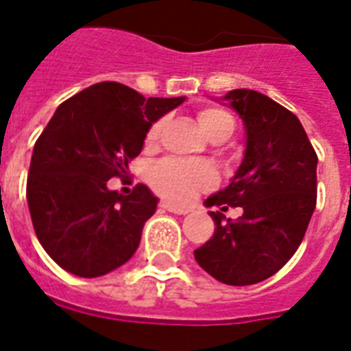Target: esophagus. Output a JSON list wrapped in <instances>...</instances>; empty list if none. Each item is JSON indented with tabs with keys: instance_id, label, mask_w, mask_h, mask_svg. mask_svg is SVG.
<instances>
[{
	"instance_id": "obj_1",
	"label": "esophagus",
	"mask_w": 351,
	"mask_h": 351,
	"mask_svg": "<svg viewBox=\"0 0 351 351\" xmlns=\"http://www.w3.org/2000/svg\"><path fill=\"white\" fill-rule=\"evenodd\" d=\"M162 208H165L167 212H173V214H188L189 208L186 206H175V204H171V202H162Z\"/></svg>"
}]
</instances>
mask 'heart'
Wrapping results in <instances>:
<instances>
[{"instance_id": "obj_1", "label": "heart", "mask_w": 351, "mask_h": 351, "mask_svg": "<svg viewBox=\"0 0 351 351\" xmlns=\"http://www.w3.org/2000/svg\"><path fill=\"white\" fill-rule=\"evenodd\" d=\"M199 128L208 137L215 134H232L234 121L227 111L217 108H204L197 113ZM163 121H158L149 128L145 145L154 147L160 134H162ZM217 180L215 171L208 163L201 162H180V160H163L152 169L150 173V184L162 197L173 202H188L191 197L212 188Z\"/></svg>"}]
</instances>
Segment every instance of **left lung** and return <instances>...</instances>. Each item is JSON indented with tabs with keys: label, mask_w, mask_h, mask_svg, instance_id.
I'll list each match as a JSON object with an SVG mask.
<instances>
[{
	"label": "left lung",
	"mask_w": 351,
	"mask_h": 351,
	"mask_svg": "<svg viewBox=\"0 0 351 351\" xmlns=\"http://www.w3.org/2000/svg\"><path fill=\"white\" fill-rule=\"evenodd\" d=\"M219 100L240 115L245 150L230 184L204 204L243 214L223 221L221 212H208L214 234L193 255L219 282L247 287L277 274L300 247L316 206L318 156L300 119L269 96L234 89Z\"/></svg>",
	"instance_id": "8db88e82"
}]
</instances>
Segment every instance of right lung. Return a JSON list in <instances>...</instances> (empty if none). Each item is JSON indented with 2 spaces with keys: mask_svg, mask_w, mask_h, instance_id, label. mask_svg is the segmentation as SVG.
Wrapping results in <instances>:
<instances>
[{
  "mask_svg": "<svg viewBox=\"0 0 351 351\" xmlns=\"http://www.w3.org/2000/svg\"><path fill=\"white\" fill-rule=\"evenodd\" d=\"M184 100L102 82L56 110L31 156L27 204L40 245L69 274L100 277L134 256L158 197L145 184L123 195L108 180L128 171L150 126Z\"/></svg>",
  "mask_w": 351,
  "mask_h": 351,
  "instance_id": "obj_1",
  "label": "right lung"
}]
</instances>
